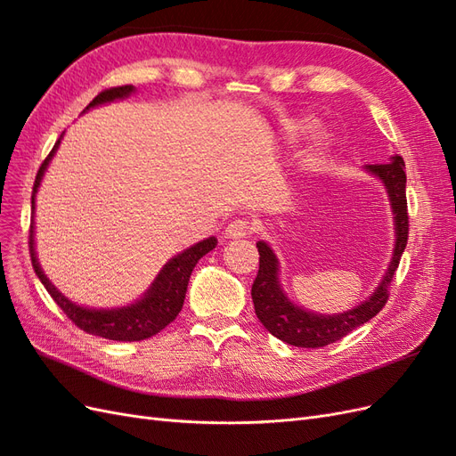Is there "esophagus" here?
Segmentation results:
<instances>
[{
  "label": "esophagus",
  "instance_id": "34e87169",
  "mask_svg": "<svg viewBox=\"0 0 456 456\" xmlns=\"http://www.w3.org/2000/svg\"><path fill=\"white\" fill-rule=\"evenodd\" d=\"M255 232L253 224L249 223L247 218H238V220H232L226 228V238H247L251 236Z\"/></svg>",
  "mask_w": 456,
  "mask_h": 456
}]
</instances>
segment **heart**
Instances as JSON below:
<instances>
[{
    "label": "heart",
    "instance_id": "b5f03b06",
    "mask_svg": "<svg viewBox=\"0 0 456 456\" xmlns=\"http://www.w3.org/2000/svg\"><path fill=\"white\" fill-rule=\"evenodd\" d=\"M310 126H312V123L306 118H291V119L285 121V131L291 136H298L302 133H306L310 129ZM325 150H327V139L323 134H320L315 139V144H314V156L320 158Z\"/></svg>",
    "mask_w": 456,
    "mask_h": 456
}]
</instances>
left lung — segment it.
I'll return each instance as SVG.
<instances>
[{"label": "left lung", "mask_w": 456, "mask_h": 456, "mask_svg": "<svg viewBox=\"0 0 456 456\" xmlns=\"http://www.w3.org/2000/svg\"><path fill=\"white\" fill-rule=\"evenodd\" d=\"M365 169L370 175L380 178L382 184L386 186V191H388L395 224V247L390 266L386 270L377 291L365 302H362V305L335 315L314 314L293 305L280 285V262L275 258L272 247L265 241L256 243L260 258L258 273L251 289L255 314L266 330H270L280 340L291 344V346L322 348L330 342H337L352 333L354 329L372 320L386 306V302H388V287L394 280L395 270L399 266V258H402L409 240L405 161L402 156H392L390 161L365 165Z\"/></svg>", "instance_id": "1"}]
</instances>
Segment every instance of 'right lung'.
<instances>
[{
  "mask_svg": "<svg viewBox=\"0 0 456 456\" xmlns=\"http://www.w3.org/2000/svg\"><path fill=\"white\" fill-rule=\"evenodd\" d=\"M133 91H134L133 86L106 89V91L96 94L86 110L104 104V102L126 99V96H129ZM59 144H61V139L54 142L53 150L49 151V156L44 159V163H41V167L36 175L32 209H34L36 191L39 188L41 178H44L47 165H49L51 158L54 156V151H57ZM28 245H30L32 266H34V272L37 273L39 281L44 283L47 293L61 306V310L66 314V317H70L74 325H77L81 330H86V333H89V335H96V337H102L108 340L134 342V340H144V338L158 335L161 329H165L175 320L184 305V297H186V289H188L191 270H194L198 260L203 255L215 249L216 240L207 238L196 245H191L190 249L183 251L181 255L171 258L167 265L163 266V270L158 273V278L154 280V283H151V287L148 289L141 300H136L131 306L114 308V310H94V308L77 306L72 300H68L62 293H59V289L47 280V275L44 272H41V266L36 258L34 220L30 223Z\"/></svg>",
  "mask_w": 456,
  "mask_h": 456,
  "instance_id": "obj_1",
  "label": "right lung"
}]
</instances>
